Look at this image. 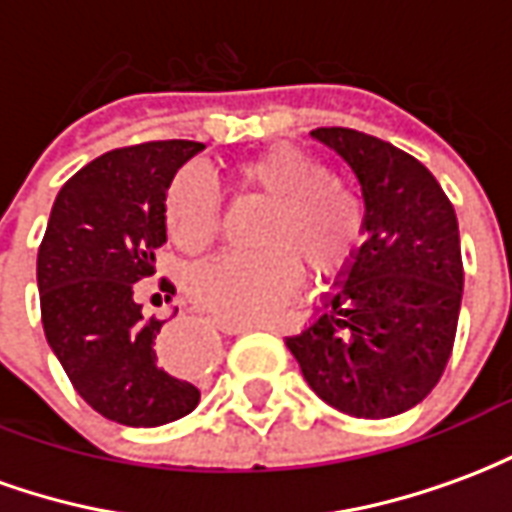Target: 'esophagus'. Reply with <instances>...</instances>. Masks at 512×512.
Wrapping results in <instances>:
<instances>
[{
  "mask_svg": "<svg viewBox=\"0 0 512 512\" xmlns=\"http://www.w3.org/2000/svg\"><path fill=\"white\" fill-rule=\"evenodd\" d=\"M213 326H216V329H222L224 334H244L255 329L252 323H235V321H224V318H213Z\"/></svg>",
  "mask_w": 512,
  "mask_h": 512,
  "instance_id": "1",
  "label": "esophagus"
}]
</instances>
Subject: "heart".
Listing matches in <instances>:
<instances>
[{
	"label": "heart",
	"instance_id": "1",
	"mask_svg": "<svg viewBox=\"0 0 512 512\" xmlns=\"http://www.w3.org/2000/svg\"><path fill=\"white\" fill-rule=\"evenodd\" d=\"M238 178L271 200L255 252H227L186 279L189 299L224 321H260L299 288L301 264L315 277L343 271L362 241V205L334 183L332 169L301 147L274 145L241 161ZM172 241L202 252L219 233L222 194L202 164L183 167L164 194Z\"/></svg>",
	"mask_w": 512,
	"mask_h": 512
}]
</instances>
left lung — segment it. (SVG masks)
Segmentation results:
<instances>
[{
	"label": "left lung",
	"instance_id": "left-lung-1",
	"mask_svg": "<svg viewBox=\"0 0 512 512\" xmlns=\"http://www.w3.org/2000/svg\"><path fill=\"white\" fill-rule=\"evenodd\" d=\"M354 172L362 244L301 332L285 337L323 403L359 419L414 408L450 359L463 296L455 208L425 164L351 128L310 131Z\"/></svg>",
	"mask_w": 512,
	"mask_h": 512
}]
</instances>
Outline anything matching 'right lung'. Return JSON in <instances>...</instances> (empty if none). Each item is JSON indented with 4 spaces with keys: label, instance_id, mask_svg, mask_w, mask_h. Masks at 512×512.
<instances>
[{
    "label": "right lung",
    "instance_id": "right-lung-1",
    "mask_svg": "<svg viewBox=\"0 0 512 512\" xmlns=\"http://www.w3.org/2000/svg\"><path fill=\"white\" fill-rule=\"evenodd\" d=\"M202 150L200 142L169 139L90 161L57 194L38 249L49 348L73 389L128 428L167 425L200 403V389L180 373L178 359L158 348L164 321H145L136 282L156 274L169 183ZM161 290L175 296L167 279Z\"/></svg>",
    "mask_w": 512,
    "mask_h": 512
}]
</instances>
